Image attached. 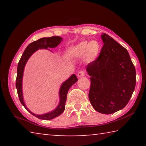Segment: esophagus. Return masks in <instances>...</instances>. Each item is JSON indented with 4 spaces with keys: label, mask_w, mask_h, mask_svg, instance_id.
I'll return each mask as SVG.
<instances>
[{
    "label": "esophagus",
    "mask_w": 146,
    "mask_h": 146,
    "mask_svg": "<svg viewBox=\"0 0 146 146\" xmlns=\"http://www.w3.org/2000/svg\"><path fill=\"white\" fill-rule=\"evenodd\" d=\"M86 75V72L84 71H78L77 73L78 77H82V76H84Z\"/></svg>",
    "instance_id": "esophagus-1"
}]
</instances>
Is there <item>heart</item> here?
Instances as JSON below:
<instances>
[{
	"mask_svg": "<svg viewBox=\"0 0 146 146\" xmlns=\"http://www.w3.org/2000/svg\"><path fill=\"white\" fill-rule=\"evenodd\" d=\"M101 48V44L98 40H83L66 49V55L74 58H80L85 56L88 61H92L99 55Z\"/></svg>",
	"mask_w": 146,
	"mask_h": 146,
	"instance_id": "b5f03b06",
	"label": "heart"
}]
</instances>
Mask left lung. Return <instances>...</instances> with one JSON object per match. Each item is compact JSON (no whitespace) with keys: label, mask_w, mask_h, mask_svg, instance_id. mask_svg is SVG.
Listing matches in <instances>:
<instances>
[{"label":"left lung","mask_w":146,"mask_h":146,"mask_svg":"<svg viewBox=\"0 0 146 146\" xmlns=\"http://www.w3.org/2000/svg\"><path fill=\"white\" fill-rule=\"evenodd\" d=\"M98 58L86 67L91 76L89 98L93 108L103 114L122 110L135 90L136 71L127 49L106 33Z\"/></svg>","instance_id":"left-lung-1"}]
</instances>
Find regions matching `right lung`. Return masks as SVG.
Segmentation results:
<instances>
[{"label": "right lung", "instance_id": "obj_1", "mask_svg": "<svg viewBox=\"0 0 146 146\" xmlns=\"http://www.w3.org/2000/svg\"><path fill=\"white\" fill-rule=\"evenodd\" d=\"M62 41V38L60 36H51V37H44L38 39V40L34 41L27 46L24 53L22 55L21 59L19 62L18 67H17V75L16 78V88L17 90L19 100L21 101L22 104L26 108L27 111L33 115L35 117L41 120H51L54 118L57 117L58 116L60 115L64 112L65 110L66 101L67 98V94L71 86L78 80L75 74H73L68 80L62 83L61 85L60 91H59V97H60V102L57 107L53 111L51 112L45 113L43 115H36L29 111V109L26 107L24 103L23 95V76L25 65L29 58L31 56L32 54L37 51L39 49H48V48H53L57 46Z\"/></svg>", "mask_w": 146, "mask_h": 146}]
</instances>
